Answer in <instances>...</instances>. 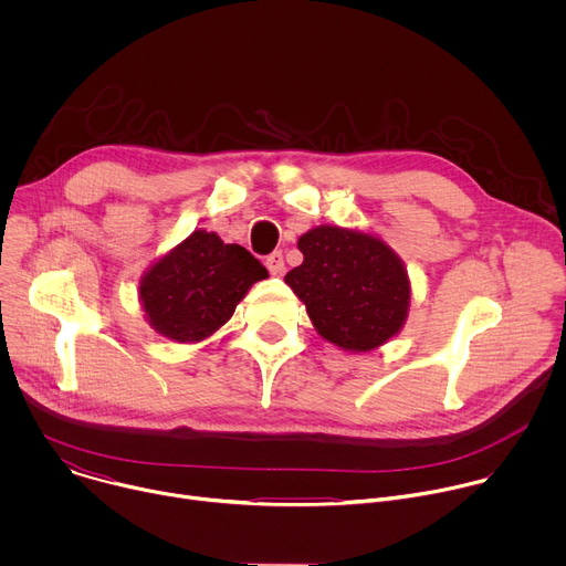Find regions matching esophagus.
<instances>
[{
	"label": "esophagus",
	"instance_id": "1",
	"mask_svg": "<svg viewBox=\"0 0 566 566\" xmlns=\"http://www.w3.org/2000/svg\"><path fill=\"white\" fill-rule=\"evenodd\" d=\"M266 269L271 271V275H282L284 273V258H282V253L280 251H275V253H271L269 258H266Z\"/></svg>",
	"mask_w": 566,
	"mask_h": 566
}]
</instances>
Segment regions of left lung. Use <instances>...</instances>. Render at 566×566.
<instances>
[{"label":"left lung","instance_id":"1","mask_svg":"<svg viewBox=\"0 0 566 566\" xmlns=\"http://www.w3.org/2000/svg\"><path fill=\"white\" fill-rule=\"evenodd\" d=\"M304 262L284 282L306 304L315 332L347 352H371L406 325L410 280L374 234L317 226L297 241Z\"/></svg>","mask_w":566,"mask_h":566}]
</instances>
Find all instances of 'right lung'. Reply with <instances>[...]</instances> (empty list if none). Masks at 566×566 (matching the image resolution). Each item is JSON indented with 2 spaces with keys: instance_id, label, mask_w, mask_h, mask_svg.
Here are the masks:
<instances>
[{
  "instance_id": "add662e5",
  "label": "right lung",
  "mask_w": 566,
  "mask_h": 566,
  "mask_svg": "<svg viewBox=\"0 0 566 566\" xmlns=\"http://www.w3.org/2000/svg\"><path fill=\"white\" fill-rule=\"evenodd\" d=\"M269 271L244 247L195 230L140 280L149 325L170 340L199 343L230 319L249 289Z\"/></svg>"
}]
</instances>
